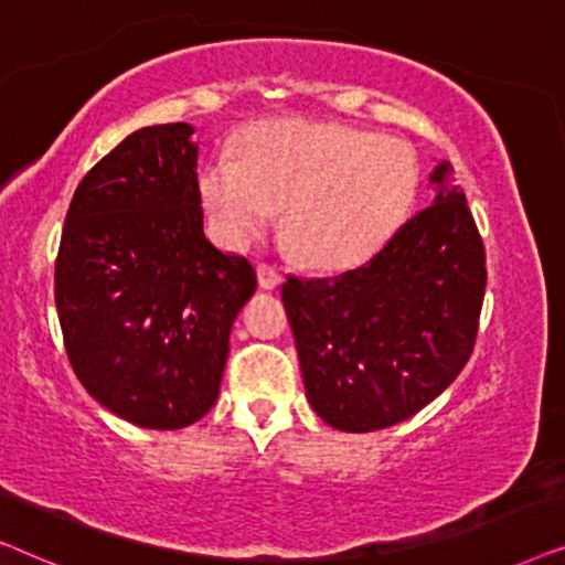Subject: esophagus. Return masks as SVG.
<instances>
[{"label":"esophagus","mask_w":565,"mask_h":565,"mask_svg":"<svg viewBox=\"0 0 565 565\" xmlns=\"http://www.w3.org/2000/svg\"><path fill=\"white\" fill-rule=\"evenodd\" d=\"M258 284L263 289H276L281 284V274H278L276 266L270 263H260L258 266Z\"/></svg>","instance_id":"obj_1"}]
</instances>
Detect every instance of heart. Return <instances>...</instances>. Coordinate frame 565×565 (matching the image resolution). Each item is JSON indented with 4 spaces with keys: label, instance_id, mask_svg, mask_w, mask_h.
<instances>
[{
    "label": "heart",
    "instance_id": "b5f03b06",
    "mask_svg": "<svg viewBox=\"0 0 565 565\" xmlns=\"http://www.w3.org/2000/svg\"><path fill=\"white\" fill-rule=\"evenodd\" d=\"M416 185V160L401 141L299 118L255 126L239 160L216 157L201 172V199L224 243L247 245L284 212V239L315 268L366 258L403 220Z\"/></svg>",
    "mask_w": 565,
    "mask_h": 565
}]
</instances>
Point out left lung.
Returning <instances> with one entry per match:
<instances>
[{"label": "left lung", "mask_w": 565, "mask_h": 565, "mask_svg": "<svg viewBox=\"0 0 565 565\" xmlns=\"http://www.w3.org/2000/svg\"><path fill=\"white\" fill-rule=\"evenodd\" d=\"M449 175L441 162L434 204L359 268L281 287L307 401L333 428L366 434L416 416L476 349L486 247Z\"/></svg>", "instance_id": "8db88e82"}]
</instances>
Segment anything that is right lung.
I'll return each mask as SVG.
<instances>
[{
	"label": "right lung",
	"instance_id": "add662e5",
	"mask_svg": "<svg viewBox=\"0 0 565 565\" xmlns=\"http://www.w3.org/2000/svg\"><path fill=\"white\" fill-rule=\"evenodd\" d=\"M193 126L134 131L82 178L54 295L77 380L145 428L191 426L220 395L255 268L204 235Z\"/></svg>",
	"mask_w": 565,
	"mask_h": 565
}]
</instances>
